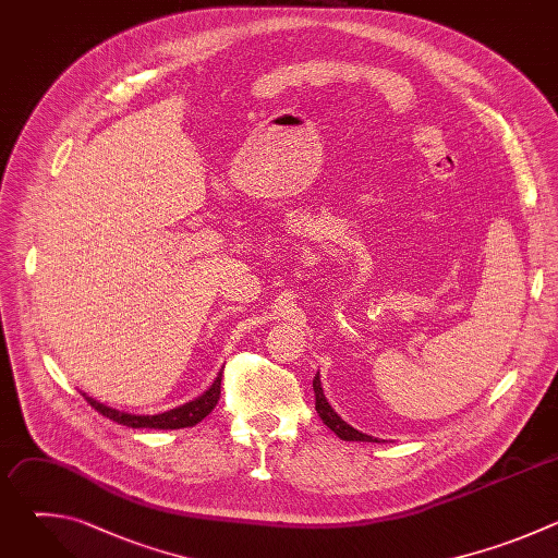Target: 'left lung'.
Returning a JSON list of instances; mask_svg holds the SVG:
<instances>
[{
    "label": "left lung",
    "instance_id": "left-lung-1",
    "mask_svg": "<svg viewBox=\"0 0 558 558\" xmlns=\"http://www.w3.org/2000/svg\"><path fill=\"white\" fill-rule=\"evenodd\" d=\"M313 390H315V411L317 415L323 417V422L344 441H377L371 435H364L360 430H355L353 426H349L342 417H338V413L331 409V404L327 402V397L323 392V384H320V375H315L313 379Z\"/></svg>",
    "mask_w": 558,
    "mask_h": 558
}]
</instances>
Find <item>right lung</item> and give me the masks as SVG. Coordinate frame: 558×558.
Wrapping results in <instances>:
<instances>
[{
	"instance_id": "obj_1",
	"label": "right lung",
	"mask_w": 558,
	"mask_h": 558,
	"mask_svg": "<svg viewBox=\"0 0 558 558\" xmlns=\"http://www.w3.org/2000/svg\"><path fill=\"white\" fill-rule=\"evenodd\" d=\"M220 379H222V373H218V377L214 379V384L198 397V400L190 402V404H183L179 409H172L168 413H161V415H130V413H121V411H114L106 404H99L97 400H93V397H86V402L99 411L104 417L117 422V424H123V426H130V428H161V430H177V428H190V426H196L198 422H203L218 404L220 400Z\"/></svg>"
}]
</instances>
